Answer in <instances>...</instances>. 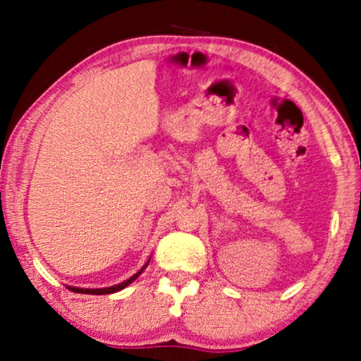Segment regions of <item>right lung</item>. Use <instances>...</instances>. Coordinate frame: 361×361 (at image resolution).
Masks as SVG:
<instances>
[{"mask_svg":"<svg viewBox=\"0 0 361 361\" xmlns=\"http://www.w3.org/2000/svg\"><path fill=\"white\" fill-rule=\"evenodd\" d=\"M147 263H149V261H147ZM147 263L144 264V267L140 268V270H139L137 273H135L134 276H130V279H128V280L122 281V283L115 285V287H109V288H73V287H69V290H73V292H78V293H90V295H105V293H114V292H118V290L126 288L128 283H132V281H134L135 279H137V276L140 275V273H142L144 270H146Z\"/></svg>","mask_w":361,"mask_h":361,"instance_id":"right-lung-1","label":"right lung"}]
</instances>
